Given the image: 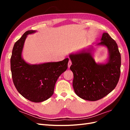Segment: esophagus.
I'll list each match as a JSON object with an SVG mask.
<instances>
[{
	"mask_svg": "<svg viewBox=\"0 0 130 130\" xmlns=\"http://www.w3.org/2000/svg\"><path fill=\"white\" fill-rule=\"evenodd\" d=\"M71 65H72V61H70V60H69V62H68V68H70V66H71Z\"/></svg>",
	"mask_w": 130,
	"mask_h": 130,
	"instance_id": "1",
	"label": "esophagus"
}]
</instances>
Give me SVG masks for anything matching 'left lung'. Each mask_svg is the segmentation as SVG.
<instances>
[{
    "label": "left lung",
    "instance_id": "1",
    "mask_svg": "<svg viewBox=\"0 0 130 130\" xmlns=\"http://www.w3.org/2000/svg\"><path fill=\"white\" fill-rule=\"evenodd\" d=\"M98 45L108 49L109 59L106 64L96 63L90 51L69 56L74 90L77 95L86 100L96 101L107 95L116 88L120 75L121 56L116 41L108 34L104 33Z\"/></svg>",
    "mask_w": 130,
    "mask_h": 130
}]
</instances>
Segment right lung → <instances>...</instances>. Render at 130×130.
<instances>
[{"label":"right lung","mask_w":130,"mask_h":130,"mask_svg":"<svg viewBox=\"0 0 130 130\" xmlns=\"http://www.w3.org/2000/svg\"><path fill=\"white\" fill-rule=\"evenodd\" d=\"M29 30L15 43L11 57V70L14 85L18 92L28 100L40 103L54 93L57 78L68 68V58L57 62L30 65L23 60L22 52Z\"/></svg>","instance_id":"1"}]
</instances>
